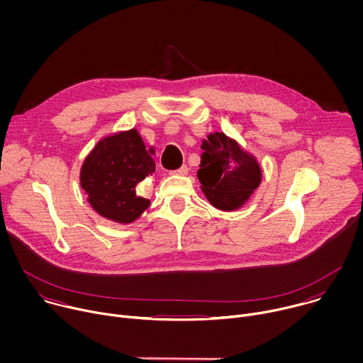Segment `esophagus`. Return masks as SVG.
Here are the masks:
<instances>
[{"mask_svg": "<svg viewBox=\"0 0 363 363\" xmlns=\"http://www.w3.org/2000/svg\"><path fill=\"white\" fill-rule=\"evenodd\" d=\"M172 174H177V175H186V174H188V167H186V165H182L181 168L172 171Z\"/></svg>", "mask_w": 363, "mask_h": 363, "instance_id": "1", "label": "esophagus"}]
</instances>
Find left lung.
<instances>
[{
	"label": "left lung",
	"mask_w": 363,
	"mask_h": 363,
	"mask_svg": "<svg viewBox=\"0 0 363 363\" xmlns=\"http://www.w3.org/2000/svg\"><path fill=\"white\" fill-rule=\"evenodd\" d=\"M201 147L203 152L196 177L205 196L216 208H238L260 184V167L224 133L210 135Z\"/></svg>",
	"instance_id": "8db88e82"
}]
</instances>
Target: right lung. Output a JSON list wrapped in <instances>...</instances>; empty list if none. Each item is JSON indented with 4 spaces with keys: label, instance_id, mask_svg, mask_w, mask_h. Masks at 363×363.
<instances>
[{
    "label": "right lung",
    "instance_id": "add662e5",
    "mask_svg": "<svg viewBox=\"0 0 363 363\" xmlns=\"http://www.w3.org/2000/svg\"><path fill=\"white\" fill-rule=\"evenodd\" d=\"M155 168L150 150L132 129L97 143L83 164L82 188L100 216L116 223H132L149 206L147 199L136 195L135 186Z\"/></svg>",
    "mask_w": 363,
    "mask_h": 363
}]
</instances>
